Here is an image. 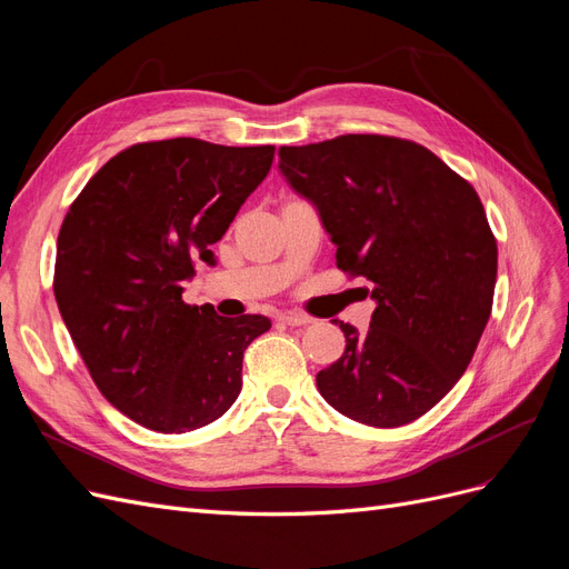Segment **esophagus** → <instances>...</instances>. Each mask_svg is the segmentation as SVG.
Here are the masks:
<instances>
[{
  "instance_id": "34e87169",
  "label": "esophagus",
  "mask_w": 569,
  "mask_h": 569,
  "mask_svg": "<svg viewBox=\"0 0 569 569\" xmlns=\"http://www.w3.org/2000/svg\"><path fill=\"white\" fill-rule=\"evenodd\" d=\"M280 320H282L284 325H291V327H301V325L311 322L313 318L301 313V311H284V313H280Z\"/></svg>"
}]
</instances>
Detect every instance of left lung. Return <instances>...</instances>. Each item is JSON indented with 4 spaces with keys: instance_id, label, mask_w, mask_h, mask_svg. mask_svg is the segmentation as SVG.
<instances>
[{
    "instance_id": "obj_1",
    "label": "left lung",
    "mask_w": 569,
    "mask_h": 569,
    "mask_svg": "<svg viewBox=\"0 0 569 569\" xmlns=\"http://www.w3.org/2000/svg\"><path fill=\"white\" fill-rule=\"evenodd\" d=\"M280 173L318 211L337 268L363 274L368 330L316 375L341 416L401 427L435 408L470 366L491 316L498 251L470 182L432 151L385 134L280 147Z\"/></svg>"
}]
</instances>
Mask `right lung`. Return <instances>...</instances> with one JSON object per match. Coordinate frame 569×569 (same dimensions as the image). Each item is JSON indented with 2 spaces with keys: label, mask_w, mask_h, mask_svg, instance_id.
Returning <instances> with one entry per match:
<instances>
[{
  "label": "right lung",
  "mask_w": 569,
  "mask_h": 569,
  "mask_svg": "<svg viewBox=\"0 0 569 569\" xmlns=\"http://www.w3.org/2000/svg\"><path fill=\"white\" fill-rule=\"evenodd\" d=\"M274 147L176 137L101 166L68 209L54 297L104 399L153 432L218 420L242 391V358L266 316L222 318L182 301L197 261L261 184Z\"/></svg>",
  "instance_id": "1"
}]
</instances>
